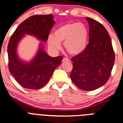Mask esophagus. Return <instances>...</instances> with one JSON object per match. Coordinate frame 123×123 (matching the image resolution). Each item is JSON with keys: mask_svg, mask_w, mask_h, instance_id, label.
Returning <instances> with one entry per match:
<instances>
[{"mask_svg": "<svg viewBox=\"0 0 123 123\" xmlns=\"http://www.w3.org/2000/svg\"><path fill=\"white\" fill-rule=\"evenodd\" d=\"M62 61L63 62H66V61H69V58H64Z\"/></svg>", "mask_w": 123, "mask_h": 123, "instance_id": "esophagus-1", "label": "esophagus"}]
</instances>
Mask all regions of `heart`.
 <instances>
[{
    "label": "heart",
    "instance_id": "obj_1",
    "mask_svg": "<svg viewBox=\"0 0 123 123\" xmlns=\"http://www.w3.org/2000/svg\"><path fill=\"white\" fill-rule=\"evenodd\" d=\"M88 31L82 23L74 22L62 25L55 30L53 36L48 38V46L52 51L61 48L60 43L64 42L65 49L72 55L82 53L86 48Z\"/></svg>",
    "mask_w": 123,
    "mask_h": 123
}]
</instances>
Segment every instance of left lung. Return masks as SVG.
<instances>
[{"instance_id":"left-lung-1","label":"left lung","mask_w":123,"mask_h":123,"mask_svg":"<svg viewBox=\"0 0 123 123\" xmlns=\"http://www.w3.org/2000/svg\"><path fill=\"white\" fill-rule=\"evenodd\" d=\"M89 25V40L85 51L72 57L71 74L74 83L84 91L103 86L109 80L115 62V53L108 32L93 18L86 17Z\"/></svg>"}]
</instances>
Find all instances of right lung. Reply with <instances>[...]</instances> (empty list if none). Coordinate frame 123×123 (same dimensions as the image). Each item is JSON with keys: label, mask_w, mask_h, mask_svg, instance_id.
Returning <instances> with one entry per match:
<instances>
[{"label": "right lung", "mask_w": 123, "mask_h": 123, "mask_svg": "<svg viewBox=\"0 0 123 123\" xmlns=\"http://www.w3.org/2000/svg\"><path fill=\"white\" fill-rule=\"evenodd\" d=\"M55 23L52 14L32 16L20 23L10 38L8 45L9 71L25 88L38 89L43 87L48 82L56 68L60 65L63 57H50L44 51L43 43H40L33 59L25 62L17 55L18 43L26 34L46 42Z\"/></svg>", "instance_id": "add662e5"}]
</instances>
